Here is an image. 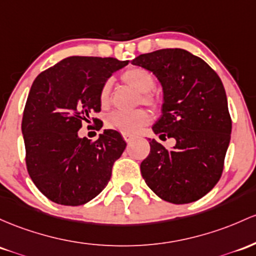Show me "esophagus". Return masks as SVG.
<instances>
[{
    "mask_svg": "<svg viewBox=\"0 0 256 256\" xmlns=\"http://www.w3.org/2000/svg\"><path fill=\"white\" fill-rule=\"evenodd\" d=\"M122 137H124V140H125L126 142L132 141V138H134V136H131V134H122Z\"/></svg>",
    "mask_w": 256,
    "mask_h": 256,
    "instance_id": "esophagus-1",
    "label": "esophagus"
}]
</instances>
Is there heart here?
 Wrapping results in <instances>:
<instances>
[{"label": "heart", "mask_w": 256, "mask_h": 256, "mask_svg": "<svg viewBox=\"0 0 256 256\" xmlns=\"http://www.w3.org/2000/svg\"><path fill=\"white\" fill-rule=\"evenodd\" d=\"M122 80L124 84L138 92L140 96L137 98V103H142L153 109H156L160 106L159 98L150 94L152 90L156 87V78L147 69H143L141 66H131L122 72ZM110 92L112 82L108 80L103 84L100 91V103L103 108L110 104ZM150 119V114L144 109H136L134 112H114L108 115L106 125L112 130L119 131L124 134H134L148 125Z\"/></svg>", "instance_id": "obj_1"}]
</instances>
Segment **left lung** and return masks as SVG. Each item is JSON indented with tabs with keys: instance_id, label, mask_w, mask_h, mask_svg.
Instances as JSON below:
<instances>
[{
	"instance_id": "8db88e82",
	"label": "left lung",
	"mask_w": 256,
	"mask_h": 256,
	"mask_svg": "<svg viewBox=\"0 0 256 256\" xmlns=\"http://www.w3.org/2000/svg\"><path fill=\"white\" fill-rule=\"evenodd\" d=\"M131 63L158 78L164 103L152 128L159 137L176 140L172 150L150 140V156L141 162L142 178L162 200H198L222 175L231 140L222 81L202 58L181 48L154 50Z\"/></svg>"
}]
</instances>
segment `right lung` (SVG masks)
<instances>
[{
    "label": "right lung",
    "instance_id": "1",
    "mask_svg": "<svg viewBox=\"0 0 256 256\" xmlns=\"http://www.w3.org/2000/svg\"><path fill=\"white\" fill-rule=\"evenodd\" d=\"M128 64L115 58L72 56L32 82L22 122L25 162L35 186L50 200L82 206L108 184L126 142L115 130H104L94 142L78 137V130L82 122H90V115L100 112L103 84Z\"/></svg>",
    "mask_w": 256,
    "mask_h": 256
}]
</instances>
